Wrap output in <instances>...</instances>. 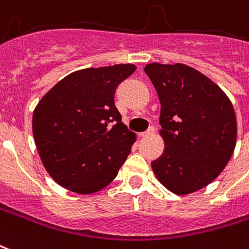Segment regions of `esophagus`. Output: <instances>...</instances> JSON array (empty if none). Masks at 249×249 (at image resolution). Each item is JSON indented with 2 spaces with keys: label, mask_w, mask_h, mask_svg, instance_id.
<instances>
[{
  "label": "esophagus",
  "mask_w": 249,
  "mask_h": 249,
  "mask_svg": "<svg viewBox=\"0 0 249 249\" xmlns=\"http://www.w3.org/2000/svg\"><path fill=\"white\" fill-rule=\"evenodd\" d=\"M152 134H154V128H149L148 130H146V132H142V133H140V136H141V137H148V136H152Z\"/></svg>",
  "instance_id": "esophagus-1"
}]
</instances>
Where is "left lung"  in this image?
<instances>
[{"instance_id":"8db88e82","label":"left lung","mask_w":249,"mask_h":249,"mask_svg":"<svg viewBox=\"0 0 249 249\" xmlns=\"http://www.w3.org/2000/svg\"><path fill=\"white\" fill-rule=\"evenodd\" d=\"M161 103L160 136L165 148L152 162L167 190L187 195L218 178L236 145L232 103L222 88L186 64L150 63L143 68Z\"/></svg>"}]
</instances>
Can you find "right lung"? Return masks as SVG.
Returning <instances> with one entry per match:
<instances>
[{
    "label": "right lung",
    "instance_id": "1",
    "mask_svg": "<svg viewBox=\"0 0 249 249\" xmlns=\"http://www.w3.org/2000/svg\"><path fill=\"white\" fill-rule=\"evenodd\" d=\"M134 64L83 68L55 84L36 104L33 136L40 161L56 183L93 194L113 181L137 136L115 107V91Z\"/></svg>",
    "mask_w": 249,
    "mask_h": 249
}]
</instances>
